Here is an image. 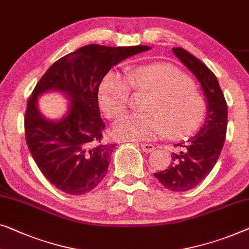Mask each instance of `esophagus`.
Listing matches in <instances>:
<instances>
[{
	"label": "esophagus",
	"mask_w": 249,
	"mask_h": 249,
	"mask_svg": "<svg viewBox=\"0 0 249 249\" xmlns=\"http://www.w3.org/2000/svg\"><path fill=\"white\" fill-rule=\"evenodd\" d=\"M140 147H142V149L143 151H146V153H151V151L155 149V146L151 145V143H142Z\"/></svg>",
	"instance_id": "esophagus-1"
}]
</instances>
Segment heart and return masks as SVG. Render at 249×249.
Listing matches in <instances>:
<instances>
[{
	"label": "heart",
	"mask_w": 249,
	"mask_h": 249,
	"mask_svg": "<svg viewBox=\"0 0 249 249\" xmlns=\"http://www.w3.org/2000/svg\"><path fill=\"white\" fill-rule=\"evenodd\" d=\"M132 88L154 93L147 102V113H132L114 127V136L124 140H149L167 135L186 138L199 130L207 116V102L193 88L186 75L169 64L139 66L128 75L110 71L101 81L99 102L107 119L114 120L127 112Z\"/></svg>",
	"instance_id": "b5f03b06"
}]
</instances>
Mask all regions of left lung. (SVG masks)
Listing matches in <instances>:
<instances>
[{"mask_svg":"<svg viewBox=\"0 0 249 249\" xmlns=\"http://www.w3.org/2000/svg\"><path fill=\"white\" fill-rule=\"evenodd\" d=\"M178 58L199 80L208 102L204 124L196 136L178 143L172 161L164 171L155 173L163 186L173 192H185L207 178L220 156L226 139L228 109L217 77L201 60L181 47L173 48Z\"/></svg>","mask_w":249,"mask_h":249,"instance_id":"1","label":"left lung"}]
</instances>
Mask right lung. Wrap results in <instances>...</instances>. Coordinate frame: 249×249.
<instances>
[{
  "mask_svg": "<svg viewBox=\"0 0 249 249\" xmlns=\"http://www.w3.org/2000/svg\"><path fill=\"white\" fill-rule=\"evenodd\" d=\"M149 49L84 46L53 63L37 83L24 116L26 140L39 169L57 189L80 196L107 175L117 143L103 140L106 124L98 101L101 81L121 60ZM48 89L64 91L72 102L68 117L58 123L47 121L37 111V95Z\"/></svg>",
  "mask_w": 249,
  "mask_h": 249,
  "instance_id": "add662e5",
  "label": "right lung"
}]
</instances>
